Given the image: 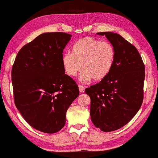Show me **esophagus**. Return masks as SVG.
I'll return each mask as SVG.
<instances>
[{
  "label": "esophagus",
  "instance_id": "esophagus-1",
  "mask_svg": "<svg viewBox=\"0 0 158 158\" xmlns=\"http://www.w3.org/2000/svg\"><path fill=\"white\" fill-rule=\"evenodd\" d=\"M78 88H79L80 93H84V92H85V87H84L83 86L79 85V86H78Z\"/></svg>",
  "mask_w": 158,
  "mask_h": 158
}]
</instances>
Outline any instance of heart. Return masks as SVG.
<instances>
[{"mask_svg":"<svg viewBox=\"0 0 158 158\" xmlns=\"http://www.w3.org/2000/svg\"><path fill=\"white\" fill-rule=\"evenodd\" d=\"M72 53L62 57V64L67 75L76 76L81 69L80 81L92 80L98 82L104 79L112 69L115 59V49L111 43L93 37H83L73 44Z\"/></svg>","mask_w":158,"mask_h":158,"instance_id":"1","label":"heart"}]
</instances>
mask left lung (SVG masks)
I'll return each instance as SVG.
<instances>
[{"label": "left lung", "mask_w": 158, "mask_h": 158, "mask_svg": "<svg viewBox=\"0 0 158 158\" xmlns=\"http://www.w3.org/2000/svg\"><path fill=\"white\" fill-rule=\"evenodd\" d=\"M105 35L114 46V62L108 75L85 92L91 98L93 123L108 132L123 127L139 110L143 100L144 65L136 48L120 35Z\"/></svg>", "instance_id": "8db88e82"}]
</instances>
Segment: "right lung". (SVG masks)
<instances>
[{
    "mask_svg": "<svg viewBox=\"0 0 158 158\" xmlns=\"http://www.w3.org/2000/svg\"><path fill=\"white\" fill-rule=\"evenodd\" d=\"M71 37L60 32L39 35L21 48L12 67L16 108L31 127L44 133L64 127L67 109L79 95L62 64Z\"/></svg>",
    "mask_w": 158,
    "mask_h": 158,
    "instance_id": "1",
    "label": "right lung"
}]
</instances>
